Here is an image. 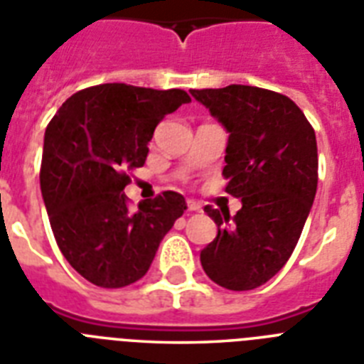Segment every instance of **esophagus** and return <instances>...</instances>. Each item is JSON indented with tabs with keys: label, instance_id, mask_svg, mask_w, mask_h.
Instances as JSON below:
<instances>
[{
	"label": "esophagus",
	"instance_id": "34e87169",
	"mask_svg": "<svg viewBox=\"0 0 364 364\" xmlns=\"http://www.w3.org/2000/svg\"><path fill=\"white\" fill-rule=\"evenodd\" d=\"M187 208H188V211H200V210H202V208H200V204H196L194 200H188Z\"/></svg>",
	"mask_w": 364,
	"mask_h": 364
}]
</instances>
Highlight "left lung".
I'll list each match as a JSON object with an SVG mask.
<instances>
[{"label":"left lung","instance_id":"obj_1","mask_svg":"<svg viewBox=\"0 0 364 364\" xmlns=\"http://www.w3.org/2000/svg\"><path fill=\"white\" fill-rule=\"evenodd\" d=\"M228 132L223 176L242 200L234 217L204 211L217 238L200 262L211 282L251 291L276 276L296 247L317 191L316 132L293 100L266 88L230 85L191 90Z\"/></svg>","mask_w":364,"mask_h":364}]
</instances>
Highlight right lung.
I'll use <instances>...</instances> for the list:
<instances>
[{
	"mask_svg": "<svg viewBox=\"0 0 364 364\" xmlns=\"http://www.w3.org/2000/svg\"><path fill=\"white\" fill-rule=\"evenodd\" d=\"M191 98L124 82L85 88L68 98L45 130L41 194L65 260L94 285L126 287L147 274L176 219L187 210L166 191L128 210L124 170L145 164L154 128Z\"/></svg>",
	"mask_w": 364,
	"mask_h": 364,
	"instance_id": "right-lung-1",
	"label": "right lung"
}]
</instances>
